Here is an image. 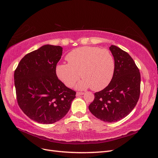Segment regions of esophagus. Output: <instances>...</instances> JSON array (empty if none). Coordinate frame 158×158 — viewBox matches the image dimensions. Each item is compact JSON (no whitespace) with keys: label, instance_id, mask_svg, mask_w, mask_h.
<instances>
[{"label":"esophagus","instance_id":"esophagus-1","mask_svg":"<svg viewBox=\"0 0 158 158\" xmlns=\"http://www.w3.org/2000/svg\"><path fill=\"white\" fill-rule=\"evenodd\" d=\"M84 93V92H76V95H77V96H80V95H83Z\"/></svg>","mask_w":158,"mask_h":158}]
</instances>
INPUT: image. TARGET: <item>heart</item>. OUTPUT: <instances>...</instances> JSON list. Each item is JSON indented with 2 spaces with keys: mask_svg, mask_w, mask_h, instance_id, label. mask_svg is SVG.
<instances>
[{
  "mask_svg": "<svg viewBox=\"0 0 158 158\" xmlns=\"http://www.w3.org/2000/svg\"><path fill=\"white\" fill-rule=\"evenodd\" d=\"M69 63L59 64L56 73L66 86H73L80 76L79 89L91 87L101 90L110 83L114 74L115 63L109 50L97 47L84 46L70 51L66 57Z\"/></svg>",
  "mask_w": 158,
  "mask_h": 158,
  "instance_id": "1",
  "label": "heart"
}]
</instances>
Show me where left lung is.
Instances as JSON below:
<instances>
[{
  "label": "left lung",
  "instance_id": "1",
  "mask_svg": "<svg viewBox=\"0 0 158 158\" xmlns=\"http://www.w3.org/2000/svg\"><path fill=\"white\" fill-rule=\"evenodd\" d=\"M109 49L115 63L113 76L106 88L94 94L89 110L100 120L113 123L127 117L136 106L140 94V73L128 52L115 45Z\"/></svg>",
  "mask_w": 158,
  "mask_h": 158
}]
</instances>
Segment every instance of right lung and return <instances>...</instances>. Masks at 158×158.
<instances>
[{
    "instance_id": "1",
    "label": "right lung",
    "mask_w": 158,
    "mask_h": 158,
    "mask_svg": "<svg viewBox=\"0 0 158 158\" xmlns=\"http://www.w3.org/2000/svg\"><path fill=\"white\" fill-rule=\"evenodd\" d=\"M63 48L45 45L26 55L14 71L17 102L31 120L52 124L63 118L76 92L67 88L56 74Z\"/></svg>"
}]
</instances>
